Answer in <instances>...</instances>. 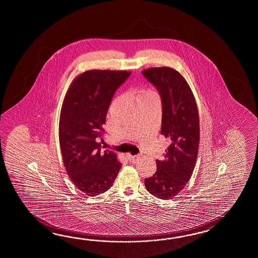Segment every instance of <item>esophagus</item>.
Returning <instances> with one entry per match:
<instances>
[{
    "label": "esophagus",
    "instance_id": "1",
    "mask_svg": "<svg viewBox=\"0 0 258 258\" xmlns=\"http://www.w3.org/2000/svg\"><path fill=\"white\" fill-rule=\"evenodd\" d=\"M126 157L127 159H129L131 162H136L137 159L140 158V156H139V155H137V156H132L131 154H127Z\"/></svg>",
    "mask_w": 258,
    "mask_h": 258
}]
</instances>
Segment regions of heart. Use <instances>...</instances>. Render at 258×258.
I'll use <instances>...</instances> for the list:
<instances>
[{
    "instance_id": "heart-1",
    "label": "heart",
    "mask_w": 258,
    "mask_h": 258,
    "mask_svg": "<svg viewBox=\"0 0 258 258\" xmlns=\"http://www.w3.org/2000/svg\"><path fill=\"white\" fill-rule=\"evenodd\" d=\"M155 94L153 92H151V91H142V92H140V94H138V96H137V99H144V98H147V97H149V96H154Z\"/></svg>"
}]
</instances>
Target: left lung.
<instances>
[{
  "instance_id": "left-lung-1",
  "label": "left lung",
  "mask_w": 258,
  "mask_h": 258,
  "mask_svg": "<svg viewBox=\"0 0 258 258\" xmlns=\"http://www.w3.org/2000/svg\"><path fill=\"white\" fill-rule=\"evenodd\" d=\"M142 74L160 95V134L170 141L164 159L156 160L157 171L145 179V185L154 197L167 200L184 188L196 166L200 137L198 105L179 72L164 66L146 69Z\"/></svg>"
}]
</instances>
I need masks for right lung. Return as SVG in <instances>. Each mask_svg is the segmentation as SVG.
Wrapping results in <instances>:
<instances>
[{
  "mask_svg": "<svg viewBox=\"0 0 258 258\" xmlns=\"http://www.w3.org/2000/svg\"><path fill=\"white\" fill-rule=\"evenodd\" d=\"M131 72L89 70L75 78L66 93L59 122L60 151L74 184L89 197L112 185L121 163L114 152L101 151L109 106Z\"/></svg>",
  "mask_w": 258,
  "mask_h": 258,
  "instance_id": "add662e5",
  "label": "right lung"
}]
</instances>
